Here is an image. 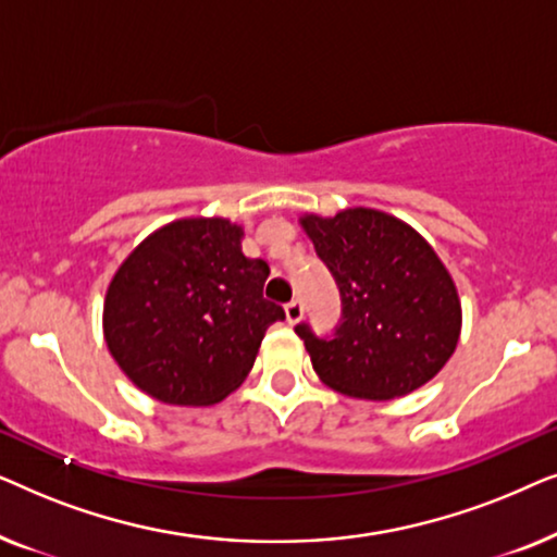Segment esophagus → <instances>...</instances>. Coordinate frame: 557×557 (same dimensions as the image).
Masks as SVG:
<instances>
[{
    "label": "esophagus",
    "mask_w": 557,
    "mask_h": 557,
    "mask_svg": "<svg viewBox=\"0 0 557 557\" xmlns=\"http://www.w3.org/2000/svg\"><path fill=\"white\" fill-rule=\"evenodd\" d=\"M301 317H304V307H301V301H299V299L288 301V304H286V322H288V324H296V322H299Z\"/></svg>",
    "instance_id": "1"
}]
</instances>
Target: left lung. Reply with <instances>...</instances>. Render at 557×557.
Listing matches in <instances>:
<instances>
[{
  "mask_svg": "<svg viewBox=\"0 0 557 557\" xmlns=\"http://www.w3.org/2000/svg\"><path fill=\"white\" fill-rule=\"evenodd\" d=\"M299 223L342 294L332 339L296 326L319 380L349 398L391 400L436 377L459 342L461 301L431 243L372 208Z\"/></svg>",
  "mask_w": 557,
  "mask_h": 557,
  "instance_id": "left-lung-1",
  "label": "left lung"
}]
</instances>
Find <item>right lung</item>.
<instances>
[{"label":"right lung","mask_w":557,"mask_h":557,"mask_svg":"<svg viewBox=\"0 0 557 557\" xmlns=\"http://www.w3.org/2000/svg\"><path fill=\"white\" fill-rule=\"evenodd\" d=\"M227 218H182L147 235L113 273L103 339L121 372L159 403L212 406L238 391L265 330L269 263L243 256Z\"/></svg>","instance_id":"right-lung-1"}]
</instances>
